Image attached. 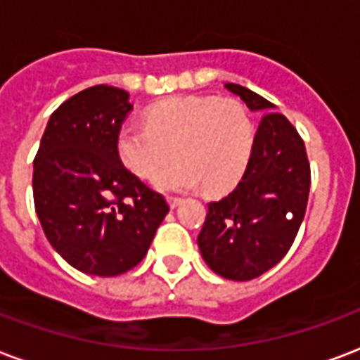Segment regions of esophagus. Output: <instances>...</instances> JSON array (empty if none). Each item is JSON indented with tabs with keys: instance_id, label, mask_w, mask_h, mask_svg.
Returning a JSON list of instances; mask_svg holds the SVG:
<instances>
[{
	"instance_id": "obj_1",
	"label": "esophagus",
	"mask_w": 360,
	"mask_h": 360,
	"mask_svg": "<svg viewBox=\"0 0 360 360\" xmlns=\"http://www.w3.org/2000/svg\"><path fill=\"white\" fill-rule=\"evenodd\" d=\"M183 202V198H179V196H167V204L172 207H177Z\"/></svg>"
}]
</instances>
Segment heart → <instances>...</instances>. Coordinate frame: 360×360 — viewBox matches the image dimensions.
<instances>
[{
    "instance_id": "1",
    "label": "heart",
    "mask_w": 360,
    "mask_h": 360,
    "mask_svg": "<svg viewBox=\"0 0 360 360\" xmlns=\"http://www.w3.org/2000/svg\"><path fill=\"white\" fill-rule=\"evenodd\" d=\"M120 160L141 179L156 177L160 191H188L204 185L227 191L240 179L254 150V124L246 106L231 97H172L148 108L146 124L126 122L116 137Z\"/></svg>"
}]
</instances>
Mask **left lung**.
Wrapping results in <instances>:
<instances>
[{
    "mask_svg": "<svg viewBox=\"0 0 360 360\" xmlns=\"http://www.w3.org/2000/svg\"><path fill=\"white\" fill-rule=\"evenodd\" d=\"M225 87L263 116L240 183L207 204L198 248L219 276L252 281L275 267L294 244L307 210L311 167L300 133L273 110V103L238 84Z\"/></svg>",
    "mask_w": 360,
    "mask_h": 360,
    "instance_id": "obj_1",
    "label": "left lung"
}]
</instances>
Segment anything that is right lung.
I'll return each mask as SVG.
<instances>
[{
  "label": "right lung",
  "instance_id": "add662e5",
  "mask_svg": "<svg viewBox=\"0 0 360 360\" xmlns=\"http://www.w3.org/2000/svg\"><path fill=\"white\" fill-rule=\"evenodd\" d=\"M129 93L93 85L51 114L34 158V206L47 240L82 273L116 276L148 252L169 212L118 156Z\"/></svg>",
  "mask_w": 360,
  "mask_h": 360
}]
</instances>
